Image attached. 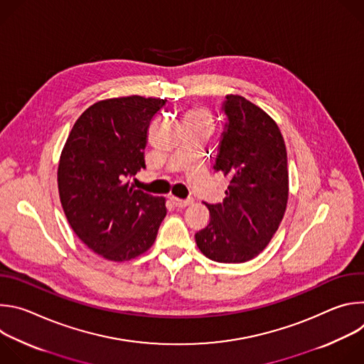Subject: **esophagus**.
Returning a JSON list of instances; mask_svg holds the SVG:
<instances>
[{
    "instance_id": "obj_1",
    "label": "esophagus",
    "mask_w": 364,
    "mask_h": 364,
    "mask_svg": "<svg viewBox=\"0 0 364 364\" xmlns=\"http://www.w3.org/2000/svg\"><path fill=\"white\" fill-rule=\"evenodd\" d=\"M170 201L173 203L174 207H178V209H183V207H187V205H190V204L193 203L191 198L183 200V198H178V197H176V196H171V197H170Z\"/></svg>"
}]
</instances>
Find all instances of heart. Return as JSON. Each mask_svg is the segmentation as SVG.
Wrapping results in <instances>:
<instances>
[{"mask_svg": "<svg viewBox=\"0 0 364 364\" xmlns=\"http://www.w3.org/2000/svg\"><path fill=\"white\" fill-rule=\"evenodd\" d=\"M188 118H200V119H207V115L203 109H194L188 114Z\"/></svg>", "mask_w": 364, "mask_h": 364, "instance_id": "heart-1", "label": "heart"}]
</instances>
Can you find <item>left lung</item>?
I'll return each mask as SVG.
<instances>
[{
  "label": "left lung",
  "instance_id": "obj_1",
  "mask_svg": "<svg viewBox=\"0 0 364 364\" xmlns=\"http://www.w3.org/2000/svg\"><path fill=\"white\" fill-rule=\"evenodd\" d=\"M229 119L215 170L229 177L226 197L205 204L210 220L194 237L200 252L220 264L247 262L277 233L288 203V160L277 122L240 95H228Z\"/></svg>",
  "mask_w": 364,
  "mask_h": 364
}]
</instances>
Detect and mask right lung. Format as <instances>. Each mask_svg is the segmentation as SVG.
<instances>
[{
	"label": "right lung",
	"mask_w": 364,
	"mask_h": 364,
	"mask_svg": "<svg viewBox=\"0 0 364 364\" xmlns=\"http://www.w3.org/2000/svg\"><path fill=\"white\" fill-rule=\"evenodd\" d=\"M166 102L138 95L99 100L77 118L62 149L58 186L66 219L108 261L145 253L167 215L164 197L128 181L145 168L146 131Z\"/></svg>",
	"instance_id": "1"
}]
</instances>
